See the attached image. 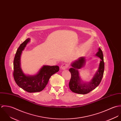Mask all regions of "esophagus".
<instances>
[{
    "label": "esophagus",
    "mask_w": 121,
    "mask_h": 121,
    "mask_svg": "<svg viewBox=\"0 0 121 121\" xmlns=\"http://www.w3.org/2000/svg\"><path fill=\"white\" fill-rule=\"evenodd\" d=\"M69 65L68 63H63L60 67V69L62 70H64V69H67L68 67H69Z\"/></svg>",
    "instance_id": "obj_1"
}]
</instances>
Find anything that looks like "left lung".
Here are the masks:
<instances>
[{"label":"left lung","instance_id":"obj_1","mask_svg":"<svg viewBox=\"0 0 121 121\" xmlns=\"http://www.w3.org/2000/svg\"><path fill=\"white\" fill-rule=\"evenodd\" d=\"M96 55L99 57L101 59V60L100 61L98 71L89 84L85 83L82 84L81 83V79L78 70V69H80L84 66L85 63V58L83 57H80L72 64L71 66L72 68L69 70L71 74L69 86L72 92L79 94H86L95 89L100 84L103 77L104 70V55L100 48H99V51L96 54Z\"/></svg>","mask_w":121,"mask_h":121}]
</instances>
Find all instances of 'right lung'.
Masks as SVG:
<instances>
[{
	"label": "right lung",
	"mask_w": 121,
	"mask_h": 121,
	"mask_svg": "<svg viewBox=\"0 0 121 121\" xmlns=\"http://www.w3.org/2000/svg\"><path fill=\"white\" fill-rule=\"evenodd\" d=\"M29 41V38L26 39L17 48L13 60V75L18 86L27 92H38L44 89L50 77L59 71V67L58 66H44L35 75L27 76L25 74L20 68V56Z\"/></svg>",
	"instance_id": "right-lung-1"
}]
</instances>
